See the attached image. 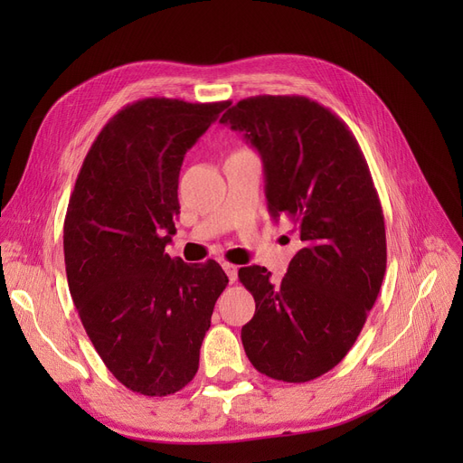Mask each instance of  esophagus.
<instances>
[{
    "mask_svg": "<svg viewBox=\"0 0 463 463\" xmlns=\"http://www.w3.org/2000/svg\"><path fill=\"white\" fill-rule=\"evenodd\" d=\"M223 270H225V274L229 276V281L234 283L236 278H238V266H236V264H231V262H225V264H223Z\"/></svg>",
    "mask_w": 463,
    "mask_h": 463,
    "instance_id": "obj_1",
    "label": "esophagus"
}]
</instances>
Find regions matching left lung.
Here are the masks:
<instances>
[{
	"label": "left lung",
	"instance_id": "8db88e82",
	"mask_svg": "<svg viewBox=\"0 0 463 463\" xmlns=\"http://www.w3.org/2000/svg\"><path fill=\"white\" fill-rule=\"evenodd\" d=\"M219 121L257 148L269 210L274 219L287 215L302 241L279 283L264 266L238 270L255 298L241 344L264 375L317 379L354 345L386 270L370 166L344 121L302 95L248 97Z\"/></svg>",
	"mask_w": 463,
	"mask_h": 463
}]
</instances>
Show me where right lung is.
<instances>
[{
  "label": "right lung",
  "instance_id": "right-lung-1",
  "mask_svg": "<svg viewBox=\"0 0 463 463\" xmlns=\"http://www.w3.org/2000/svg\"><path fill=\"white\" fill-rule=\"evenodd\" d=\"M231 101L148 97L114 114L93 140L63 223L65 272L84 330L110 373L142 396L175 394L199 370L215 300V260L187 264L176 232L185 152Z\"/></svg>",
  "mask_w": 463,
  "mask_h": 463
}]
</instances>
